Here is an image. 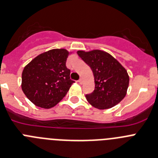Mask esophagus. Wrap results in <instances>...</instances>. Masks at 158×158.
Masks as SVG:
<instances>
[{
	"label": "esophagus",
	"mask_w": 158,
	"mask_h": 158,
	"mask_svg": "<svg viewBox=\"0 0 158 158\" xmlns=\"http://www.w3.org/2000/svg\"><path fill=\"white\" fill-rule=\"evenodd\" d=\"M78 82H79V84H82V79H79V80H78Z\"/></svg>",
	"instance_id": "34e87169"
}]
</instances>
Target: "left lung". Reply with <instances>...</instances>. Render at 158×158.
I'll list each match as a JSON object with an SVG mask.
<instances>
[{"label":"left lung","instance_id":"8db88e82","mask_svg":"<svg viewBox=\"0 0 158 158\" xmlns=\"http://www.w3.org/2000/svg\"><path fill=\"white\" fill-rule=\"evenodd\" d=\"M77 53L91 69L94 78V90L86 94L88 102L99 109H109L120 103L129 85L126 69L105 51L79 50Z\"/></svg>","mask_w":158,"mask_h":158}]
</instances>
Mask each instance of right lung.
I'll list each match as a JSON object with an SVG mask.
<instances>
[{"label": "right lung", "instance_id": "right-lung-1", "mask_svg": "<svg viewBox=\"0 0 158 158\" xmlns=\"http://www.w3.org/2000/svg\"><path fill=\"white\" fill-rule=\"evenodd\" d=\"M69 52L56 49L33 59L22 73L23 91L35 106L50 109L63 99L75 81L66 67Z\"/></svg>", "mask_w": 158, "mask_h": 158}]
</instances>
